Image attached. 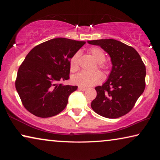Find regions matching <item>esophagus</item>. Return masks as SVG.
<instances>
[{
	"label": "esophagus",
	"mask_w": 160,
	"mask_h": 160,
	"mask_svg": "<svg viewBox=\"0 0 160 160\" xmlns=\"http://www.w3.org/2000/svg\"><path fill=\"white\" fill-rule=\"evenodd\" d=\"M86 88H84V87H78V90H81V91H85L86 90Z\"/></svg>",
	"instance_id": "obj_1"
}]
</instances>
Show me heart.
Returning a JSON list of instances; mask_svg holds the SVG:
<instances>
[{
	"instance_id": "obj_1",
	"label": "heart",
	"mask_w": 160,
	"mask_h": 160,
	"mask_svg": "<svg viewBox=\"0 0 160 160\" xmlns=\"http://www.w3.org/2000/svg\"><path fill=\"white\" fill-rule=\"evenodd\" d=\"M90 53L92 57L99 63V67L102 69H106L107 66L103 63L106 59V56L102 48L99 47H92L90 48ZM80 53L79 51L75 53L70 60V68L72 72H75L78 69V61H79ZM72 82L80 87H90L101 83L104 80V75L99 71L90 72L82 71L75 75L72 78Z\"/></svg>"
}]
</instances>
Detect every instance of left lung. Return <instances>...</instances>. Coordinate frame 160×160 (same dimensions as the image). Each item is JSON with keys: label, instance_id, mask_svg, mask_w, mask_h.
<instances>
[{"label": "left lung", "instance_id": "left-lung-1", "mask_svg": "<svg viewBox=\"0 0 160 160\" xmlns=\"http://www.w3.org/2000/svg\"><path fill=\"white\" fill-rule=\"evenodd\" d=\"M99 45L109 54L112 70L109 79L95 88L97 97L91 107L99 115L116 118L128 113L145 88L146 68L134 48L117 40L108 39L88 41Z\"/></svg>", "mask_w": 160, "mask_h": 160}]
</instances>
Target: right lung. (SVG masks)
Returning a JSON list of instances; mask_svg holds the SVG:
<instances>
[{
	"label": "right lung",
	"mask_w": 160,
	"mask_h": 160,
	"mask_svg": "<svg viewBox=\"0 0 160 160\" xmlns=\"http://www.w3.org/2000/svg\"><path fill=\"white\" fill-rule=\"evenodd\" d=\"M85 42L56 38L36 46L19 67L15 88L25 109L48 118L61 112L78 86L62 85L70 77V60Z\"/></svg>",
	"instance_id": "1"
}]
</instances>
